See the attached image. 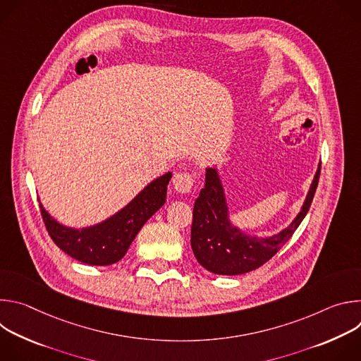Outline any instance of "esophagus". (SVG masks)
<instances>
[{"mask_svg": "<svg viewBox=\"0 0 361 361\" xmlns=\"http://www.w3.org/2000/svg\"><path fill=\"white\" fill-rule=\"evenodd\" d=\"M194 176L191 173H177L173 178V185L178 192H190L194 187Z\"/></svg>", "mask_w": 361, "mask_h": 361, "instance_id": "1", "label": "esophagus"}]
</instances>
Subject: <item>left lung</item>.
I'll return each mask as SVG.
<instances>
[{"instance_id":"8db88e82","label":"left lung","mask_w":361,"mask_h":361,"mask_svg":"<svg viewBox=\"0 0 361 361\" xmlns=\"http://www.w3.org/2000/svg\"><path fill=\"white\" fill-rule=\"evenodd\" d=\"M320 167L298 216L287 228L269 238L250 237L233 227L217 170L207 169L205 185L200 191L192 210L191 248L197 262L205 270L221 276L244 274L267 263L291 238L310 209L319 185Z\"/></svg>"}]
</instances>
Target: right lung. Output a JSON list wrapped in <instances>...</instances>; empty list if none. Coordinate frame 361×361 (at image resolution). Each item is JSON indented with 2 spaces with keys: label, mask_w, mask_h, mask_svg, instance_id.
Segmentation results:
<instances>
[{
  "label": "right lung",
  "mask_w": 361,
  "mask_h": 361,
  "mask_svg": "<svg viewBox=\"0 0 361 361\" xmlns=\"http://www.w3.org/2000/svg\"><path fill=\"white\" fill-rule=\"evenodd\" d=\"M171 173L149 183L128 205L98 226L74 230L61 226L39 204L45 228L53 241L73 259L90 266H110L120 262L130 244L166 202Z\"/></svg>",
  "instance_id": "1"
}]
</instances>
